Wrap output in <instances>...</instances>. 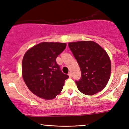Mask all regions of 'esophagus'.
<instances>
[{"label":"esophagus","instance_id":"obj_1","mask_svg":"<svg viewBox=\"0 0 129 129\" xmlns=\"http://www.w3.org/2000/svg\"><path fill=\"white\" fill-rule=\"evenodd\" d=\"M69 74V77H70V78H71V77H72V74H71V72H70V73H69V74Z\"/></svg>","mask_w":129,"mask_h":129}]
</instances>
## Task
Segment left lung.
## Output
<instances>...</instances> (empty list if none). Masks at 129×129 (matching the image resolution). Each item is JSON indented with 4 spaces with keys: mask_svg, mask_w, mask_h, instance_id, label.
Here are the masks:
<instances>
[{
    "mask_svg": "<svg viewBox=\"0 0 129 129\" xmlns=\"http://www.w3.org/2000/svg\"><path fill=\"white\" fill-rule=\"evenodd\" d=\"M69 47L81 71V78L75 81L79 90L89 95L102 91L109 81L111 71L106 51L91 41L70 43Z\"/></svg>",
    "mask_w": 129,
    "mask_h": 129,
    "instance_id": "1",
    "label": "left lung"
}]
</instances>
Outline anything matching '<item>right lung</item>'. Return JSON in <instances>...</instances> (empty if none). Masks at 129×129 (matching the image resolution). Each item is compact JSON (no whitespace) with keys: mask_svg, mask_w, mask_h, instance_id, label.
I'll list each match as a JSON object with an SVG mask.
<instances>
[{"mask_svg":"<svg viewBox=\"0 0 129 129\" xmlns=\"http://www.w3.org/2000/svg\"><path fill=\"white\" fill-rule=\"evenodd\" d=\"M66 47V43H41L27 51L23 57V80L31 92L40 98H55L69 78L56 60Z\"/></svg>","mask_w":129,"mask_h":129,"instance_id":"1","label":"right lung"}]
</instances>
